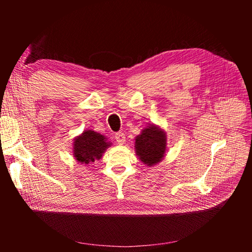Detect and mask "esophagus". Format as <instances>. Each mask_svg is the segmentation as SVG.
Listing matches in <instances>:
<instances>
[{
    "label": "esophagus",
    "instance_id": "obj_1",
    "mask_svg": "<svg viewBox=\"0 0 252 252\" xmlns=\"http://www.w3.org/2000/svg\"><path fill=\"white\" fill-rule=\"evenodd\" d=\"M115 137H116V141H117L118 144H120V145H122V144H125V142H126V135H125V133L118 132V133H116Z\"/></svg>",
    "mask_w": 252,
    "mask_h": 252
}]
</instances>
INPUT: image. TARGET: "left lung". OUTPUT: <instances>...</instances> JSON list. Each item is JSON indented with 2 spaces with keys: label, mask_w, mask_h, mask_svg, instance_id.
I'll return each mask as SVG.
<instances>
[{
  "label": "left lung",
  "mask_w": 252,
  "mask_h": 252,
  "mask_svg": "<svg viewBox=\"0 0 252 252\" xmlns=\"http://www.w3.org/2000/svg\"><path fill=\"white\" fill-rule=\"evenodd\" d=\"M134 149L136 156L147 167L156 165L162 159L167 151V135L160 126L151 125L142 130L135 137Z\"/></svg>",
  "instance_id": "8db88e82"
}]
</instances>
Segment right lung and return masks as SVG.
<instances>
[{"label": "right lung", "mask_w": 252, "mask_h": 252, "mask_svg": "<svg viewBox=\"0 0 252 252\" xmlns=\"http://www.w3.org/2000/svg\"><path fill=\"white\" fill-rule=\"evenodd\" d=\"M110 145L111 143L103 134L93 130H85L74 137L72 154L78 162L88 165L99 160Z\"/></svg>", "instance_id": "add662e5"}]
</instances>
